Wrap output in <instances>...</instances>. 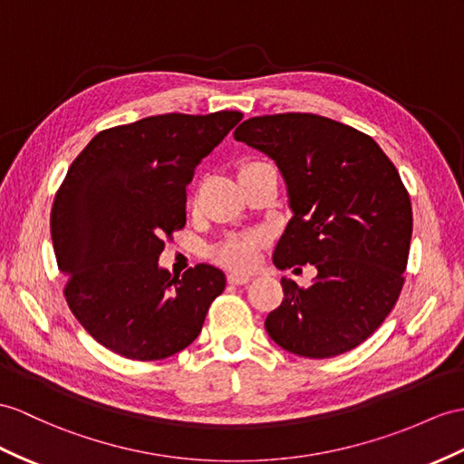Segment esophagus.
<instances>
[{
	"mask_svg": "<svg viewBox=\"0 0 464 464\" xmlns=\"http://www.w3.org/2000/svg\"><path fill=\"white\" fill-rule=\"evenodd\" d=\"M250 281H252V277L246 274H236V271L228 274V284H232V285H246V284H250Z\"/></svg>",
	"mask_w": 464,
	"mask_h": 464,
	"instance_id": "obj_1",
	"label": "esophagus"
}]
</instances>
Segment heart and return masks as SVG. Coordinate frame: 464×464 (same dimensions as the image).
<instances>
[{
  "label": "heart",
  "mask_w": 464,
  "mask_h": 464,
  "mask_svg": "<svg viewBox=\"0 0 464 464\" xmlns=\"http://www.w3.org/2000/svg\"><path fill=\"white\" fill-rule=\"evenodd\" d=\"M250 165H257V163H247L244 167H250ZM256 256H257V240L252 238V236L230 240L228 244H224L220 250L217 252L218 262H222L224 266H228V267H234V269L252 267L254 262H256Z\"/></svg>",
  "instance_id": "obj_1"
}]
</instances>
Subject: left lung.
Instances as JSON below:
<instances>
[{
    "mask_svg": "<svg viewBox=\"0 0 464 464\" xmlns=\"http://www.w3.org/2000/svg\"><path fill=\"white\" fill-rule=\"evenodd\" d=\"M234 140L269 155L287 183L293 218L274 264L317 267L309 287L281 279L284 301L267 314V334L304 358L362 344L405 281L413 217L398 169L370 135L314 114L250 118Z\"/></svg>",
    "mask_w": 464,
    "mask_h": 464,
    "instance_id": "obj_1",
    "label": "left lung"
}]
</instances>
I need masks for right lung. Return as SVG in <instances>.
<instances>
[{
	"label": "right lung",
	"mask_w": 464,
	"mask_h": 464,
	"mask_svg": "<svg viewBox=\"0 0 464 464\" xmlns=\"http://www.w3.org/2000/svg\"><path fill=\"white\" fill-rule=\"evenodd\" d=\"M244 118L163 114L102 130L72 161L51 210L64 299L96 341L130 360H163L198 336L226 277L208 264L157 266L185 226L197 165Z\"/></svg>",
	"instance_id": "right-lung-1"
}]
</instances>
